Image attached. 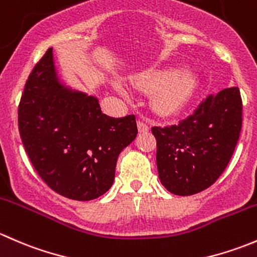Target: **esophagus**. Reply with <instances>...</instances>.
I'll list each match as a JSON object with an SVG mask.
<instances>
[{"label":"esophagus","instance_id":"34e87169","mask_svg":"<svg viewBox=\"0 0 257 257\" xmlns=\"http://www.w3.org/2000/svg\"><path fill=\"white\" fill-rule=\"evenodd\" d=\"M137 125H138V131L141 132V133H147V132L149 131V125H148L147 123H144L143 120L137 121Z\"/></svg>","mask_w":257,"mask_h":257}]
</instances>
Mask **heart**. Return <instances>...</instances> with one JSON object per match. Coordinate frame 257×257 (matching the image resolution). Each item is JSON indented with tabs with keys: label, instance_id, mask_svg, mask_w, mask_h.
<instances>
[{
	"label": "heart",
	"instance_id": "obj_1",
	"mask_svg": "<svg viewBox=\"0 0 257 257\" xmlns=\"http://www.w3.org/2000/svg\"><path fill=\"white\" fill-rule=\"evenodd\" d=\"M137 88L153 93L150 108L160 116L180 113L190 102L196 87V77L190 71H148L134 80Z\"/></svg>",
	"mask_w": 257,
	"mask_h": 257
}]
</instances>
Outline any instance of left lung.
<instances>
[{
  "mask_svg": "<svg viewBox=\"0 0 257 257\" xmlns=\"http://www.w3.org/2000/svg\"><path fill=\"white\" fill-rule=\"evenodd\" d=\"M242 99L239 87L204 98L193 114L167 126H153L163 185L175 195H194L224 173L239 141Z\"/></svg>",
  "mask_w": 257,
  "mask_h": 257,
  "instance_id": "obj_1",
  "label": "left lung"
}]
</instances>
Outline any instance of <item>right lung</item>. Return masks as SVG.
Masks as SVG:
<instances>
[{"instance_id":"1","label":"right lung","mask_w":257,"mask_h":257,"mask_svg":"<svg viewBox=\"0 0 257 257\" xmlns=\"http://www.w3.org/2000/svg\"><path fill=\"white\" fill-rule=\"evenodd\" d=\"M18 131L41 179L72 200L97 199L114 181L118 155L136 139V115L110 118L98 99L64 89L52 48L33 67L18 105Z\"/></svg>"}]
</instances>
